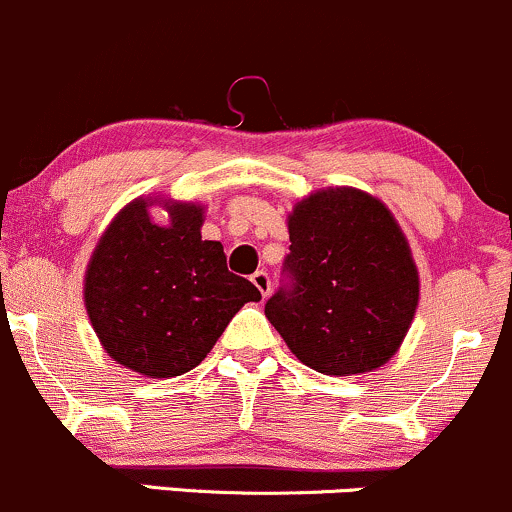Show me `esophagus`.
I'll return each instance as SVG.
<instances>
[{"instance_id":"obj_1","label":"esophagus","mask_w":512,"mask_h":512,"mask_svg":"<svg viewBox=\"0 0 512 512\" xmlns=\"http://www.w3.org/2000/svg\"><path fill=\"white\" fill-rule=\"evenodd\" d=\"M251 283L256 285V290L261 292V297L271 295V275H268L266 271H256L254 275H251Z\"/></svg>"}]
</instances>
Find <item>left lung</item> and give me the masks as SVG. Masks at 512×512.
<instances>
[{
    "label": "left lung",
    "instance_id": "1",
    "mask_svg": "<svg viewBox=\"0 0 512 512\" xmlns=\"http://www.w3.org/2000/svg\"><path fill=\"white\" fill-rule=\"evenodd\" d=\"M287 229V283L266 302L268 321L324 375L382 367L418 307L416 263L392 212L355 188H326L295 205Z\"/></svg>",
    "mask_w": 512,
    "mask_h": 512
}]
</instances>
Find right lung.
<instances>
[{"label": "right lung", "instance_id": "right-lung-1", "mask_svg": "<svg viewBox=\"0 0 512 512\" xmlns=\"http://www.w3.org/2000/svg\"><path fill=\"white\" fill-rule=\"evenodd\" d=\"M137 198L96 244L84 304L103 350L147 377H176L203 363L246 302L261 292L227 271L220 241L200 237L203 205L159 203L169 225Z\"/></svg>", "mask_w": 512, "mask_h": 512}]
</instances>
